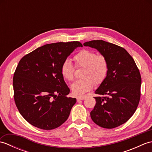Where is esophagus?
Returning <instances> with one entry per match:
<instances>
[{
  "label": "esophagus",
  "mask_w": 152,
  "mask_h": 152,
  "mask_svg": "<svg viewBox=\"0 0 152 152\" xmlns=\"http://www.w3.org/2000/svg\"><path fill=\"white\" fill-rule=\"evenodd\" d=\"M77 101H83V100L85 99V96H79V97H77Z\"/></svg>",
  "instance_id": "1"
}]
</instances>
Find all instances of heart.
<instances>
[{
    "mask_svg": "<svg viewBox=\"0 0 152 152\" xmlns=\"http://www.w3.org/2000/svg\"><path fill=\"white\" fill-rule=\"evenodd\" d=\"M77 68H83V78L77 80L71 86L74 95L82 96L91 90L96 84H101L108 75L109 64L107 58L102 54H96L94 51L83 49L74 56ZM76 68L72 61L64 59L61 65V73L64 79L73 81Z\"/></svg>",
    "mask_w": 152,
    "mask_h": 152,
    "instance_id": "b5f03b06",
    "label": "heart"
}]
</instances>
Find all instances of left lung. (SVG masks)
Returning a JSON list of instances; mask_svg holds the SVG:
<instances>
[{
    "mask_svg": "<svg viewBox=\"0 0 152 152\" xmlns=\"http://www.w3.org/2000/svg\"><path fill=\"white\" fill-rule=\"evenodd\" d=\"M107 58L108 75L95 93L96 104L90 113L100 127L112 129L125 124L134 114L140 99L141 76L133 58L124 48L101 40L83 44Z\"/></svg>",
    "mask_w": 152,
    "mask_h": 152,
    "instance_id": "left-lung-1",
    "label": "left lung"
}]
</instances>
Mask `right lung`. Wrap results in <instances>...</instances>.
Segmentation results:
<instances>
[{
	"label": "right lung",
	"mask_w": 152,
	"mask_h": 152,
	"mask_svg": "<svg viewBox=\"0 0 152 152\" xmlns=\"http://www.w3.org/2000/svg\"><path fill=\"white\" fill-rule=\"evenodd\" d=\"M80 46L82 44L78 41L48 44L19 61L13 78L14 101L19 113L32 125L51 130L69 118L76 99L66 96L70 89L60 68Z\"/></svg>",
	"instance_id": "add662e5"
}]
</instances>
